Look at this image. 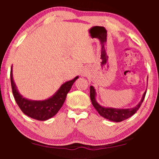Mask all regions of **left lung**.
Listing matches in <instances>:
<instances>
[{
	"label": "left lung",
	"mask_w": 159,
	"mask_h": 159,
	"mask_svg": "<svg viewBox=\"0 0 159 159\" xmlns=\"http://www.w3.org/2000/svg\"><path fill=\"white\" fill-rule=\"evenodd\" d=\"M146 91L144 93L143 95L141 101L139 103L138 105H137L135 107L132 108H126V109H117V108H104L103 106H100L98 103L95 101V89L93 86H90V100L92 102L93 106L98 112V114L104 118L109 119L110 121H116V122H119V121H124L129 117H131L132 115L135 114L139 108H140L141 104H142L143 100L145 98Z\"/></svg>",
	"instance_id": "1"
}]
</instances>
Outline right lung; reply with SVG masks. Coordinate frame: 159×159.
Masks as SVG:
<instances>
[{"label":"right lung","mask_w":159,"mask_h":159,"mask_svg":"<svg viewBox=\"0 0 159 159\" xmlns=\"http://www.w3.org/2000/svg\"><path fill=\"white\" fill-rule=\"evenodd\" d=\"M10 77L12 93L17 105L24 114L39 121L47 120L57 114L64 103L67 93L71 90L73 83L78 78V77H76L72 80L63 84L57 93L49 99L42 101H34L25 98L19 93L13 80L12 66L11 69Z\"/></svg>","instance_id":"right-lung-1"}]
</instances>
